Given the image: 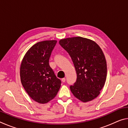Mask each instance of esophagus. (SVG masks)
<instances>
[{
    "label": "esophagus",
    "instance_id": "1",
    "mask_svg": "<svg viewBox=\"0 0 128 128\" xmlns=\"http://www.w3.org/2000/svg\"><path fill=\"white\" fill-rule=\"evenodd\" d=\"M62 82H66V78H63L62 79Z\"/></svg>",
    "mask_w": 128,
    "mask_h": 128
}]
</instances>
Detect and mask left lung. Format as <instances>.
Wrapping results in <instances>:
<instances>
[{
	"label": "left lung",
	"mask_w": 128,
	"mask_h": 128,
	"mask_svg": "<svg viewBox=\"0 0 128 128\" xmlns=\"http://www.w3.org/2000/svg\"><path fill=\"white\" fill-rule=\"evenodd\" d=\"M59 44L70 55L77 73V80L70 89L83 102L96 98L105 84L107 62L97 43L76 36L60 40Z\"/></svg>",
	"instance_id": "left-lung-1"
}]
</instances>
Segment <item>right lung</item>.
Wrapping results in <instances>:
<instances>
[{"label": "right lung", "mask_w": 128, "mask_h": 128, "mask_svg": "<svg viewBox=\"0 0 128 128\" xmlns=\"http://www.w3.org/2000/svg\"><path fill=\"white\" fill-rule=\"evenodd\" d=\"M56 43L55 40L36 43L27 51L21 62V84L30 98L39 103L53 99L61 86V81L49 65Z\"/></svg>", "instance_id": "add662e5"}]
</instances>
